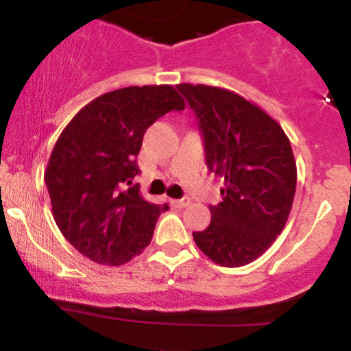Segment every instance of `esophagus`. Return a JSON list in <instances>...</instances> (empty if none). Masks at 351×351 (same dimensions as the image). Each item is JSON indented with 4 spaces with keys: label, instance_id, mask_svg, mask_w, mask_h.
I'll list each match as a JSON object with an SVG mask.
<instances>
[{
    "label": "esophagus",
    "instance_id": "esophagus-1",
    "mask_svg": "<svg viewBox=\"0 0 351 351\" xmlns=\"http://www.w3.org/2000/svg\"><path fill=\"white\" fill-rule=\"evenodd\" d=\"M171 204L175 208H180V209H183V208H188L189 204H191V201H189V198H181V199H171Z\"/></svg>",
    "mask_w": 351,
    "mask_h": 351
}]
</instances>
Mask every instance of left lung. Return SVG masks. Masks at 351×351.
I'll list each match as a JSON object with an SVG mask.
<instances>
[{
  "mask_svg": "<svg viewBox=\"0 0 351 351\" xmlns=\"http://www.w3.org/2000/svg\"><path fill=\"white\" fill-rule=\"evenodd\" d=\"M199 120L209 171L223 201L193 239L223 267H241L271 247L291 215L297 165L291 140L267 112L228 88L178 84Z\"/></svg>",
  "mask_w": 351,
  "mask_h": 351,
  "instance_id": "1",
  "label": "left lung"
}]
</instances>
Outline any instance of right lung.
Wrapping results in <instances>:
<instances>
[{"mask_svg":"<svg viewBox=\"0 0 351 351\" xmlns=\"http://www.w3.org/2000/svg\"><path fill=\"white\" fill-rule=\"evenodd\" d=\"M184 100L173 86H132L82 107L52 148L46 178L52 216L64 237L97 264L122 265L150 244L167 204L132 184L136 155L152 123Z\"/></svg>","mask_w":351,"mask_h":351,"instance_id":"add662e5","label":"right lung"}]
</instances>
